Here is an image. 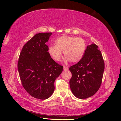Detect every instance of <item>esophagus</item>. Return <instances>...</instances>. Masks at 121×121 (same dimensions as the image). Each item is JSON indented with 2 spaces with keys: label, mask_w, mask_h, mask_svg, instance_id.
<instances>
[{
  "label": "esophagus",
  "mask_w": 121,
  "mask_h": 121,
  "mask_svg": "<svg viewBox=\"0 0 121 121\" xmlns=\"http://www.w3.org/2000/svg\"><path fill=\"white\" fill-rule=\"evenodd\" d=\"M63 69H64V70H67V69H68V68L66 66H64Z\"/></svg>",
  "instance_id": "34e87169"
}]
</instances>
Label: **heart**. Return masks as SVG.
I'll list each match as a JSON object with an SVG mask.
<instances>
[{
  "mask_svg": "<svg viewBox=\"0 0 121 121\" xmlns=\"http://www.w3.org/2000/svg\"><path fill=\"white\" fill-rule=\"evenodd\" d=\"M56 45L49 46L48 52L53 59L60 61L62 52L65 56V61L69 60L73 63H77L82 60L86 48L85 40L80 37L63 36L55 42Z\"/></svg>",
  "mask_w": 121,
  "mask_h": 121,
  "instance_id": "b5f03b06",
  "label": "heart"
}]
</instances>
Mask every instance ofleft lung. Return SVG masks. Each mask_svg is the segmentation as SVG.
Returning a JSON list of instances; mask_svg holds the SVG:
<instances>
[{
  "label": "left lung",
  "mask_w": 121,
  "mask_h": 121,
  "mask_svg": "<svg viewBox=\"0 0 121 121\" xmlns=\"http://www.w3.org/2000/svg\"><path fill=\"white\" fill-rule=\"evenodd\" d=\"M98 48L95 44L88 45L82 60L69 67L72 73L69 86L73 94L78 98L93 96L100 87L104 63Z\"/></svg>",
  "instance_id": "obj_1"
}]
</instances>
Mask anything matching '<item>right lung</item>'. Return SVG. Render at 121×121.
Instances as JSON below:
<instances>
[{"label":"right lung","instance_id":"right-lung-1","mask_svg":"<svg viewBox=\"0 0 121 121\" xmlns=\"http://www.w3.org/2000/svg\"><path fill=\"white\" fill-rule=\"evenodd\" d=\"M52 34L40 33L34 35L24 45L17 64L24 89L32 96L42 100L52 94L55 80L63 69L48 52L45 43Z\"/></svg>","mask_w":121,"mask_h":121}]
</instances>
